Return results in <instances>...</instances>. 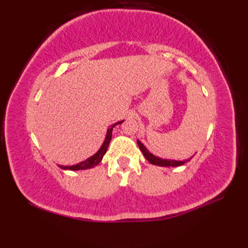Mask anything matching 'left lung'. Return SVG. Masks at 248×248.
<instances>
[{"label": "left lung", "instance_id": "8db88e82", "mask_svg": "<svg viewBox=\"0 0 248 248\" xmlns=\"http://www.w3.org/2000/svg\"><path fill=\"white\" fill-rule=\"evenodd\" d=\"M138 144H139V147H140V151L143 152L144 156L146 157L147 160H148V162H149V163H151V164H154V165H157V166H166V167H168V166H172V167H175V166H180V165H183L184 163H186V162H188L189 160H191V159L186 160V161L163 160V159H161V157H157V156H155L154 155H151L150 152L146 149V147H145L143 144H141L140 140H138Z\"/></svg>", "mask_w": 248, "mask_h": 248}]
</instances>
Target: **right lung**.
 <instances>
[{"label": "right lung", "mask_w": 248, "mask_h": 248, "mask_svg": "<svg viewBox=\"0 0 248 248\" xmlns=\"http://www.w3.org/2000/svg\"><path fill=\"white\" fill-rule=\"evenodd\" d=\"M123 121H124V120H123ZM123 121H119V123L114 124L112 125V127H110V128L108 130V134H107V138H105L104 143H103V145L101 146V148L99 149V151L97 152L96 155H93L92 157H89V159H87L86 161L78 163V164H77V165H72V166H62V165H59V166H60L61 168H62V170H88V168H92V167H93V166L98 165L99 163L101 162L104 154H105V152H107L109 141H110V140H112V131H113V128L115 127V125H117V124L123 123Z\"/></svg>", "instance_id": "1"}]
</instances>
